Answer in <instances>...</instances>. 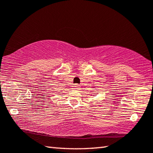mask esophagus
Instances as JSON below:
<instances>
[{
	"mask_svg": "<svg viewBox=\"0 0 153 153\" xmlns=\"http://www.w3.org/2000/svg\"><path fill=\"white\" fill-rule=\"evenodd\" d=\"M79 88V84H76L74 86V89H78Z\"/></svg>",
	"mask_w": 153,
	"mask_h": 153,
	"instance_id": "1",
	"label": "esophagus"
}]
</instances>
